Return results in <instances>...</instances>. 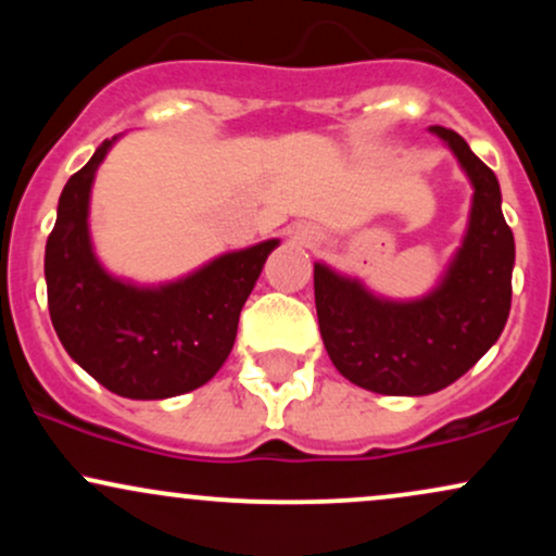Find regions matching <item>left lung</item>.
Wrapping results in <instances>:
<instances>
[{
  "label": "left lung",
  "mask_w": 556,
  "mask_h": 556,
  "mask_svg": "<svg viewBox=\"0 0 556 556\" xmlns=\"http://www.w3.org/2000/svg\"><path fill=\"white\" fill-rule=\"evenodd\" d=\"M473 182L463 248L431 295L374 298L358 279L314 266L318 329L344 379L376 394H431L473 368L500 340L513 303L515 238L496 175L455 130L433 125Z\"/></svg>",
  "instance_id": "8db88e82"
}]
</instances>
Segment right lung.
I'll use <instances>...</instances> for the list:
<instances>
[{"label":"right lung","mask_w":556,"mask_h":556,"mask_svg":"<svg viewBox=\"0 0 556 556\" xmlns=\"http://www.w3.org/2000/svg\"><path fill=\"white\" fill-rule=\"evenodd\" d=\"M110 146L104 140L60 195L43 256L49 316L70 358L110 392L175 397L206 384L227 361L242 305L279 240L225 253L164 287L110 277L88 238V195Z\"/></svg>","instance_id":"1"}]
</instances>
